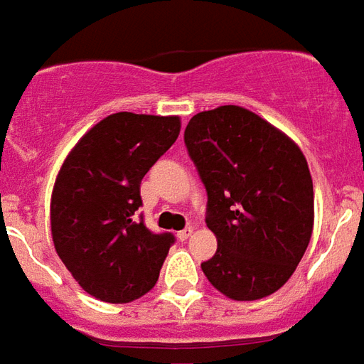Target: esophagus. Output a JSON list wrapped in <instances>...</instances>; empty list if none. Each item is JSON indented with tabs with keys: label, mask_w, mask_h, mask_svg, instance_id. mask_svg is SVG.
Masks as SVG:
<instances>
[{
	"label": "esophagus",
	"mask_w": 364,
	"mask_h": 364,
	"mask_svg": "<svg viewBox=\"0 0 364 364\" xmlns=\"http://www.w3.org/2000/svg\"><path fill=\"white\" fill-rule=\"evenodd\" d=\"M192 232H193L192 227H188V229L180 230V232H178V235H176V237H178V240H182V242H184V240H188V238L192 237Z\"/></svg>",
	"instance_id": "34e87169"
}]
</instances>
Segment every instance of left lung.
Listing matches in <instances>:
<instances>
[{"label":"left lung","mask_w":364,"mask_h":364,"mask_svg":"<svg viewBox=\"0 0 364 364\" xmlns=\"http://www.w3.org/2000/svg\"><path fill=\"white\" fill-rule=\"evenodd\" d=\"M184 143L217 237L215 256L201 264L205 277L235 301L275 293L299 266L314 225L304 155L272 124L232 105L196 114Z\"/></svg>","instance_id":"obj_1"}]
</instances>
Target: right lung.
<instances>
[{"label":"right lung","mask_w":364,"mask_h":364,"mask_svg":"<svg viewBox=\"0 0 364 364\" xmlns=\"http://www.w3.org/2000/svg\"><path fill=\"white\" fill-rule=\"evenodd\" d=\"M180 134L176 116L118 112L71 151L52 193V238L79 285L105 302H129L155 287L172 232L145 227L139 184Z\"/></svg>","instance_id":"right-lung-1"}]
</instances>
